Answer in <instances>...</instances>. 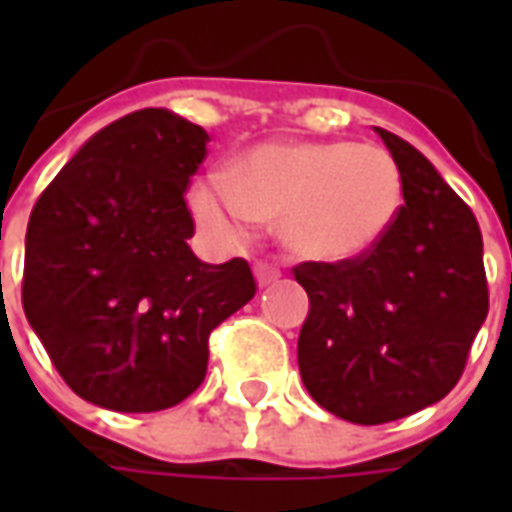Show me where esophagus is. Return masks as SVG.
I'll list each match as a JSON object with an SVG mask.
<instances>
[{"label": "esophagus", "mask_w": 512, "mask_h": 512, "mask_svg": "<svg viewBox=\"0 0 512 512\" xmlns=\"http://www.w3.org/2000/svg\"><path fill=\"white\" fill-rule=\"evenodd\" d=\"M255 279L260 288H266V285H271V282H277L279 279V268L274 266V263H257Z\"/></svg>", "instance_id": "34e87169"}]
</instances>
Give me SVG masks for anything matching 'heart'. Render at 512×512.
Here are the masks:
<instances>
[{"instance_id": "b5f03b06", "label": "heart", "mask_w": 512, "mask_h": 512, "mask_svg": "<svg viewBox=\"0 0 512 512\" xmlns=\"http://www.w3.org/2000/svg\"><path fill=\"white\" fill-rule=\"evenodd\" d=\"M191 211L219 241H238L246 224H277L290 252L318 263L367 255L403 205L392 156L354 142H266L235 161L227 180L191 189Z\"/></svg>"}]
</instances>
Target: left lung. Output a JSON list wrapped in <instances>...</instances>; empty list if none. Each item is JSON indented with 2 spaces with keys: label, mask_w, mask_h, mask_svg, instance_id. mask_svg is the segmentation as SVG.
Returning <instances> with one entry per match:
<instances>
[{
  "label": "left lung",
  "mask_w": 512,
  "mask_h": 512,
  "mask_svg": "<svg viewBox=\"0 0 512 512\" xmlns=\"http://www.w3.org/2000/svg\"><path fill=\"white\" fill-rule=\"evenodd\" d=\"M403 178L395 224L367 255L301 263L310 296L299 370L312 400L356 425L439 403L488 315L483 235L472 208L406 139L376 128Z\"/></svg>",
  "instance_id": "obj_1"
}]
</instances>
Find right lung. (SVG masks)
Instances as JSON below:
<instances>
[{
    "mask_svg": "<svg viewBox=\"0 0 512 512\" xmlns=\"http://www.w3.org/2000/svg\"><path fill=\"white\" fill-rule=\"evenodd\" d=\"M211 139L169 109L90 136L32 208L21 301L73 392L112 411L178 406L208 337L255 296L249 263H202L183 200Z\"/></svg>",
    "mask_w": 512,
    "mask_h": 512,
    "instance_id": "obj_1",
    "label": "right lung"
}]
</instances>
